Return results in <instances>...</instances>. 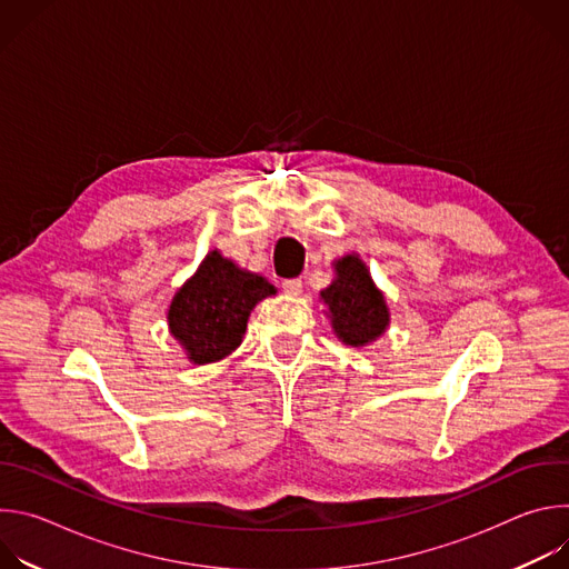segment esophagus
Masks as SVG:
<instances>
[{"label": "esophagus", "instance_id": "34e87169", "mask_svg": "<svg viewBox=\"0 0 569 569\" xmlns=\"http://www.w3.org/2000/svg\"><path fill=\"white\" fill-rule=\"evenodd\" d=\"M281 288H283V292H286V295H290V297H299V295H301L303 283H301V279H286Z\"/></svg>", "mask_w": 569, "mask_h": 569}]
</instances>
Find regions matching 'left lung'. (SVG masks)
Wrapping results in <instances>:
<instances>
[{
  "label": "left lung",
  "mask_w": 569,
  "mask_h": 569,
  "mask_svg": "<svg viewBox=\"0 0 569 569\" xmlns=\"http://www.w3.org/2000/svg\"><path fill=\"white\" fill-rule=\"evenodd\" d=\"M333 281L319 292L333 333L347 347H369L385 336L391 312L385 292L373 283L367 263L351 252L333 261Z\"/></svg>",
  "instance_id": "1"
}]
</instances>
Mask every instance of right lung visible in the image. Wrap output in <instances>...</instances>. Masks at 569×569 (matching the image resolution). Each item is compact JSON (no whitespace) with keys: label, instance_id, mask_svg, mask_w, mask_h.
I'll use <instances>...</instances> for the list:
<instances>
[{"label":"right lung","instance_id":"1","mask_svg":"<svg viewBox=\"0 0 569 569\" xmlns=\"http://www.w3.org/2000/svg\"><path fill=\"white\" fill-rule=\"evenodd\" d=\"M277 288L261 274L242 270L211 250L173 295L169 333L193 365H211L233 353L248 329L250 312Z\"/></svg>","mask_w":569,"mask_h":569}]
</instances>
